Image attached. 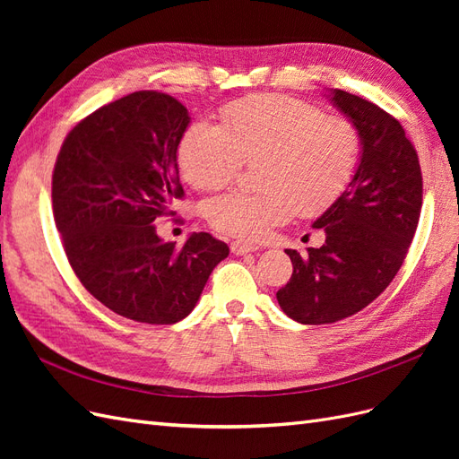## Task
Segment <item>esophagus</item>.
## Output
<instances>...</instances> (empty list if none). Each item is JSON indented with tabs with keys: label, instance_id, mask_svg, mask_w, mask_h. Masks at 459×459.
I'll return each instance as SVG.
<instances>
[{
	"label": "esophagus",
	"instance_id": "1",
	"mask_svg": "<svg viewBox=\"0 0 459 459\" xmlns=\"http://www.w3.org/2000/svg\"><path fill=\"white\" fill-rule=\"evenodd\" d=\"M230 248H231V253H233V255H247V253H255L258 247H256V245H253V243L233 241V243L230 245Z\"/></svg>",
	"mask_w": 459,
	"mask_h": 459
}]
</instances>
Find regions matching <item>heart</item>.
<instances>
[{"label": "heart", "mask_w": 459, "mask_h": 459, "mask_svg": "<svg viewBox=\"0 0 459 459\" xmlns=\"http://www.w3.org/2000/svg\"><path fill=\"white\" fill-rule=\"evenodd\" d=\"M362 132L351 118L325 117L289 95H251L221 110V126L199 120L186 130L178 164L186 182L220 189L255 162L260 191H228L204 203L214 230L260 239L295 211L317 216L335 203L358 169Z\"/></svg>", "instance_id": "heart-1"}]
</instances>
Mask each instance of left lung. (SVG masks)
<instances>
[{"label": "left lung", "instance_id": "8db88e82", "mask_svg": "<svg viewBox=\"0 0 459 459\" xmlns=\"http://www.w3.org/2000/svg\"><path fill=\"white\" fill-rule=\"evenodd\" d=\"M333 103L362 132V160L349 189L314 221L325 243L308 255L287 248L293 275L277 290V302L304 325L351 317L391 285L423 203L420 157L402 124L349 91H333Z\"/></svg>", "mask_w": 459, "mask_h": 459}]
</instances>
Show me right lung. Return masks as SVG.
I'll return each mask as SVG.
<instances>
[{"mask_svg":"<svg viewBox=\"0 0 459 459\" xmlns=\"http://www.w3.org/2000/svg\"><path fill=\"white\" fill-rule=\"evenodd\" d=\"M187 124L176 97L134 91L82 118L55 160L53 218L68 264L91 297L140 324L186 317L230 255L211 233L178 247L155 230L186 197L176 152Z\"/></svg>","mask_w":459,"mask_h":459,"instance_id":"add662e5","label":"right lung"}]
</instances>
